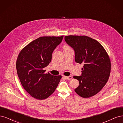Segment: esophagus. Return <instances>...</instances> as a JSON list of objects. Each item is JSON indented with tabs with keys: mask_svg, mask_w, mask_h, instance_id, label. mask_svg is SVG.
Masks as SVG:
<instances>
[{
	"mask_svg": "<svg viewBox=\"0 0 123 123\" xmlns=\"http://www.w3.org/2000/svg\"><path fill=\"white\" fill-rule=\"evenodd\" d=\"M64 78L67 80H70L72 79V76H65Z\"/></svg>",
	"mask_w": 123,
	"mask_h": 123,
	"instance_id": "34e87169",
	"label": "esophagus"
}]
</instances>
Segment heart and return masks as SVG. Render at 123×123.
I'll return each mask as SVG.
<instances>
[{"label": "heart", "mask_w": 123, "mask_h": 123, "mask_svg": "<svg viewBox=\"0 0 123 123\" xmlns=\"http://www.w3.org/2000/svg\"><path fill=\"white\" fill-rule=\"evenodd\" d=\"M65 48H68V47H66Z\"/></svg>", "instance_id": "1"}]
</instances>
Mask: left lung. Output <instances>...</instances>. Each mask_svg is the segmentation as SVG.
I'll return each mask as SVG.
<instances>
[{"label":"left lung","mask_w":123,"mask_h":123,"mask_svg":"<svg viewBox=\"0 0 123 123\" xmlns=\"http://www.w3.org/2000/svg\"><path fill=\"white\" fill-rule=\"evenodd\" d=\"M65 40L74 51L75 61L84 64L81 75L73 77L79 81L74 90L84 98L94 96L109 79L111 63L108 55L101 44L88 36H66Z\"/></svg>","instance_id":"8db88e82"}]
</instances>
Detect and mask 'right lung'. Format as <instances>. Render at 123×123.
Listing matches in <instances>:
<instances>
[{"label":"right lung","mask_w":123,"mask_h":123,"mask_svg":"<svg viewBox=\"0 0 123 123\" xmlns=\"http://www.w3.org/2000/svg\"><path fill=\"white\" fill-rule=\"evenodd\" d=\"M63 37H40L29 43L18 55L16 65L18 76L24 88L33 98L40 100L48 98L60 81L61 75L44 73L43 68L51 62L53 52Z\"/></svg>","instance_id":"add662e5"}]
</instances>
